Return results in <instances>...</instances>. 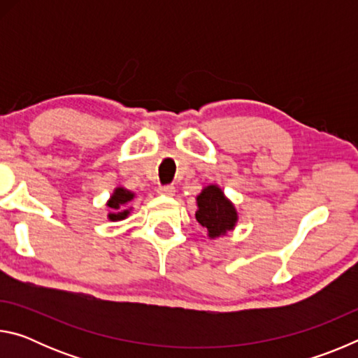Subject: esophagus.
<instances>
[{"label":"esophagus","instance_id":"34e87169","mask_svg":"<svg viewBox=\"0 0 358 358\" xmlns=\"http://www.w3.org/2000/svg\"><path fill=\"white\" fill-rule=\"evenodd\" d=\"M157 192H159L161 196H167V197H171V196H173V194H175V186H172V185L159 186V187H157Z\"/></svg>","mask_w":358,"mask_h":358}]
</instances>
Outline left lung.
<instances>
[{"label":"left lung","mask_w":358,"mask_h":358,"mask_svg":"<svg viewBox=\"0 0 358 358\" xmlns=\"http://www.w3.org/2000/svg\"><path fill=\"white\" fill-rule=\"evenodd\" d=\"M196 220L208 230V237L216 238L232 230L237 222V211L232 202L215 185H210L197 196Z\"/></svg>","instance_id":"obj_1"}]
</instances>
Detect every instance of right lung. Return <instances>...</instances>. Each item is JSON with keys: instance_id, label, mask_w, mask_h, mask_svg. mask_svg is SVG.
<instances>
[{"instance_id": "right-lung-1", "label": "right lung", "mask_w": 358, "mask_h": 358, "mask_svg": "<svg viewBox=\"0 0 358 358\" xmlns=\"http://www.w3.org/2000/svg\"><path fill=\"white\" fill-rule=\"evenodd\" d=\"M132 197H134V194L131 191L124 189V187H117L112 194L110 201L107 202V207L112 210V213H108V220L110 221L124 220V217L129 215V210H124V205L129 201H132Z\"/></svg>"}]
</instances>
